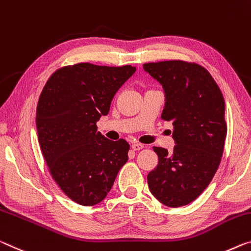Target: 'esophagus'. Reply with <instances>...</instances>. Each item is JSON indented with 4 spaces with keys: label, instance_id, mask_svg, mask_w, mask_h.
<instances>
[{
    "label": "esophagus",
    "instance_id": "esophagus-1",
    "mask_svg": "<svg viewBox=\"0 0 251 251\" xmlns=\"http://www.w3.org/2000/svg\"><path fill=\"white\" fill-rule=\"evenodd\" d=\"M142 149H144V145L140 144V143H133V144H132V150L133 151H140Z\"/></svg>",
    "mask_w": 251,
    "mask_h": 251
}]
</instances>
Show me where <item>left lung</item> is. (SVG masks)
Wrapping results in <instances>:
<instances>
[{
	"label": "left lung",
	"mask_w": 251,
	"mask_h": 251,
	"mask_svg": "<svg viewBox=\"0 0 251 251\" xmlns=\"http://www.w3.org/2000/svg\"><path fill=\"white\" fill-rule=\"evenodd\" d=\"M143 68L165 93L162 119L172 122V152L153 147L158 164L147 176L151 193L166 206L196 200L216 174L226 136L225 99L212 75L194 62H149Z\"/></svg>",
	"instance_id": "1"
}]
</instances>
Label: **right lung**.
Wrapping results in <instances>:
<instances>
[{"instance_id":"add662e5","label":"right lung","mask_w":251,"mask_h":251,"mask_svg":"<svg viewBox=\"0 0 251 251\" xmlns=\"http://www.w3.org/2000/svg\"><path fill=\"white\" fill-rule=\"evenodd\" d=\"M136 68L81 62L51 75L37 106L38 140L55 183L75 203L104 200L128 160L125 140L109 141L96 123Z\"/></svg>"}]
</instances>
